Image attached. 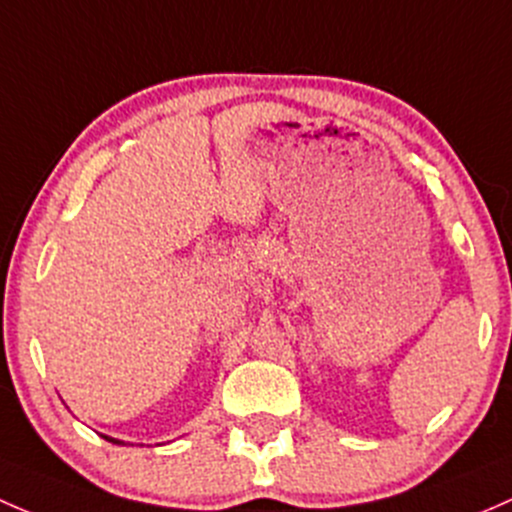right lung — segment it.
Masks as SVG:
<instances>
[{"label": "right lung", "mask_w": 512, "mask_h": 512, "mask_svg": "<svg viewBox=\"0 0 512 512\" xmlns=\"http://www.w3.org/2000/svg\"><path fill=\"white\" fill-rule=\"evenodd\" d=\"M105 439H108V441H113V444H123V441H118V439H110V436H105Z\"/></svg>", "instance_id": "1"}]
</instances>
